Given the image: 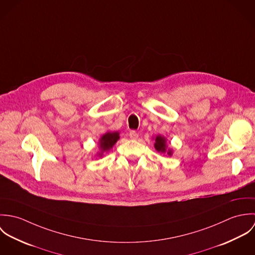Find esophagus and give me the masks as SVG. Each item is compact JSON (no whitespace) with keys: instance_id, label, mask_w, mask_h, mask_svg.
Instances as JSON below:
<instances>
[{"instance_id":"1","label":"esophagus","mask_w":255,"mask_h":255,"mask_svg":"<svg viewBox=\"0 0 255 255\" xmlns=\"http://www.w3.org/2000/svg\"><path fill=\"white\" fill-rule=\"evenodd\" d=\"M129 137H130V139L135 140V139L138 138V133H137L135 130H131V131L129 132Z\"/></svg>"}]
</instances>
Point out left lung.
Here are the masks:
<instances>
[{"label": "left lung", "mask_w": 255, "mask_h": 255, "mask_svg": "<svg viewBox=\"0 0 255 255\" xmlns=\"http://www.w3.org/2000/svg\"><path fill=\"white\" fill-rule=\"evenodd\" d=\"M153 139L155 140L154 147L155 149L163 154H166L168 156H172L173 155V149L171 147H169L167 144V138L165 136H162L160 134L156 135V137H153Z\"/></svg>", "instance_id": "8db88e82"}]
</instances>
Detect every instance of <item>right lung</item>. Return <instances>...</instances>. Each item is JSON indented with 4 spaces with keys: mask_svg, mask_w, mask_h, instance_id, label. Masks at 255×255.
Wrapping results in <instances>:
<instances>
[{
    "mask_svg": "<svg viewBox=\"0 0 255 255\" xmlns=\"http://www.w3.org/2000/svg\"><path fill=\"white\" fill-rule=\"evenodd\" d=\"M120 139V132L119 131H107L105 132L98 140V147L99 151L96 153L98 157H103L104 153H107L117 141Z\"/></svg>",
    "mask_w": 255,
    "mask_h": 255,
    "instance_id": "right-lung-1",
    "label": "right lung"
}]
</instances>
